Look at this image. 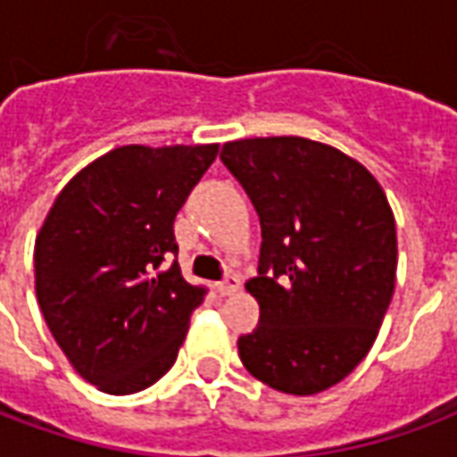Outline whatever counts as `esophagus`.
I'll use <instances>...</instances> for the list:
<instances>
[{
    "label": "esophagus",
    "mask_w": 457,
    "mask_h": 457,
    "mask_svg": "<svg viewBox=\"0 0 457 457\" xmlns=\"http://www.w3.org/2000/svg\"><path fill=\"white\" fill-rule=\"evenodd\" d=\"M239 291V278L235 274H229L225 281H220L218 284V294L220 296H232V294H237Z\"/></svg>",
    "instance_id": "esophagus-1"
}]
</instances>
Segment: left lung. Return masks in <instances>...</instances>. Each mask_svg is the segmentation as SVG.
Listing matches in <instances>:
<instances>
[{
    "label": "left lung",
    "instance_id": "8db88e82",
    "mask_svg": "<svg viewBox=\"0 0 457 457\" xmlns=\"http://www.w3.org/2000/svg\"><path fill=\"white\" fill-rule=\"evenodd\" d=\"M262 225L245 288L259 326L239 360L271 389L311 396L343 382L377 340L396 284V225L360 161L303 137L228 141L220 154Z\"/></svg>",
    "mask_w": 457,
    "mask_h": 457
}]
</instances>
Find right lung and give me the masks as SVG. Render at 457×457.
<instances>
[{
    "label": "right lung",
    "instance_id": "right-lung-1",
    "mask_svg": "<svg viewBox=\"0 0 457 457\" xmlns=\"http://www.w3.org/2000/svg\"><path fill=\"white\" fill-rule=\"evenodd\" d=\"M218 144L120 146L68 180L36 235V298L85 382L134 394L169 372L205 288L179 267L173 220Z\"/></svg>",
    "mask_w": 457,
    "mask_h": 457
}]
</instances>
